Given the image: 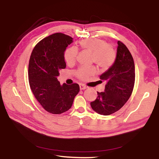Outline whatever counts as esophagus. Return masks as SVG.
Listing matches in <instances>:
<instances>
[{"label": "esophagus", "instance_id": "esophagus-1", "mask_svg": "<svg viewBox=\"0 0 159 159\" xmlns=\"http://www.w3.org/2000/svg\"><path fill=\"white\" fill-rule=\"evenodd\" d=\"M80 90H84L85 89H87V87L85 85H84V84H80Z\"/></svg>", "mask_w": 159, "mask_h": 159}]
</instances>
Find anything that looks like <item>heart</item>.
I'll list each match as a JSON object with an SVG mask.
<instances>
[{"instance_id": "b5f03b06", "label": "heart", "mask_w": 159, "mask_h": 159, "mask_svg": "<svg viewBox=\"0 0 159 159\" xmlns=\"http://www.w3.org/2000/svg\"><path fill=\"white\" fill-rule=\"evenodd\" d=\"M83 50L92 53V60L102 69H108L113 65L116 59V51L112 45L107 44L104 40L96 38H91L81 40L79 43ZM78 50L75 47L67 48L64 52V60L68 65L73 64L75 61ZM93 67H82L75 72L78 78L86 80L89 76L95 74Z\"/></svg>"}]
</instances>
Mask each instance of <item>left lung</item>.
<instances>
[{
	"label": "left lung",
	"instance_id": "left-lung-1",
	"mask_svg": "<svg viewBox=\"0 0 159 159\" xmlns=\"http://www.w3.org/2000/svg\"><path fill=\"white\" fill-rule=\"evenodd\" d=\"M117 56L114 63L100 75L106 81L103 92H98V98L91 102L96 113L109 115L117 111L131 96L135 80V70L133 56L121 42H117Z\"/></svg>",
	"mask_w": 159,
	"mask_h": 159
}]
</instances>
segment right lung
I'll return each mask as SVG.
<instances>
[{
    "mask_svg": "<svg viewBox=\"0 0 159 159\" xmlns=\"http://www.w3.org/2000/svg\"><path fill=\"white\" fill-rule=\"evenodd\" d=\"M73 38L56 33L35 46L28 65V80L34 95L48 112L61 114L69 110L80 91L78 84L67 85L57 79L60 71L65 69L64 52Z\"/></svg>",
    "mask_w": 159,
    "mask_h": 159,
    "instance_id": "1",
    "label": "right lung"
}]
</instances>
